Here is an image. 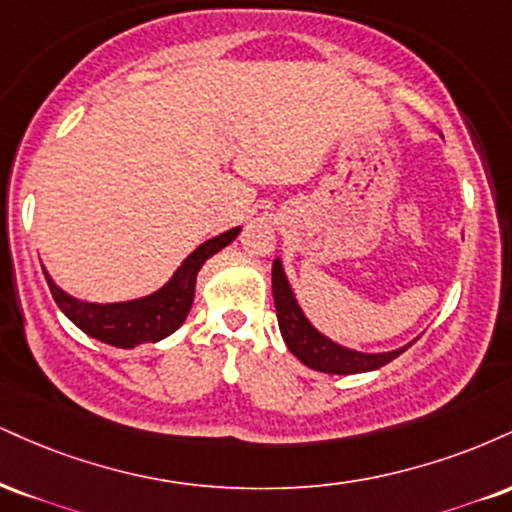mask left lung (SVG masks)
<instances>
[{"mask_svg":"<svg viewBox=\"0 0 512 512\" xmlns=\"http://www.w3.org/2000/svg\"><path fill=\"white\" fill-rule=\"evenodd\" d=\"M272 291H274V305H276V319H279V329L283 341L291 353L298 357L303 365L324 374H357V372H372L389 365L396 360L400 353H405L408 346L389 350V353H360V350L346 348L341 343L331 341L322 331L312 326L310 319L305 317L303 307L295 300V293L288 283V276L283 272V264L279 257L274 260L272 267Z\"/></svg>","mask_w":512,"mask_h":512,"instance_id":"obj_1","label":"left lung"}]
</instances>
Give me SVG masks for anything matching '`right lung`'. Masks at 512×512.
<instances>
[{
	"label": "right lung",
	"mask_w": 512,
	"mask_h": 512,
	"mask_svg": "<svg viewBox=\"0 0 512 512\" xmlns=\"http://www.w3.org/2000/svg\"><path fill=\"white\" fill-rule=\"evenodd\" d=\"M240 233V226L236 229L219 233L217 238H209L202 245L190 252L181 267L176 269L174 276L164 283L155 293L145 295V298L123 300V303H88V300H78L61 291L52 276L45 272L47 286L52 291L54 303L59 310L78 326L80 331L97 338V341L109 343L116 348H135L143 343H157L186 322L190 307H193L195 298V281L197 272L202 269L209 257L217 255L226 245L233 243Z\"/></svg>",
	"instance_id": "add662e5"
}]
</instances>
